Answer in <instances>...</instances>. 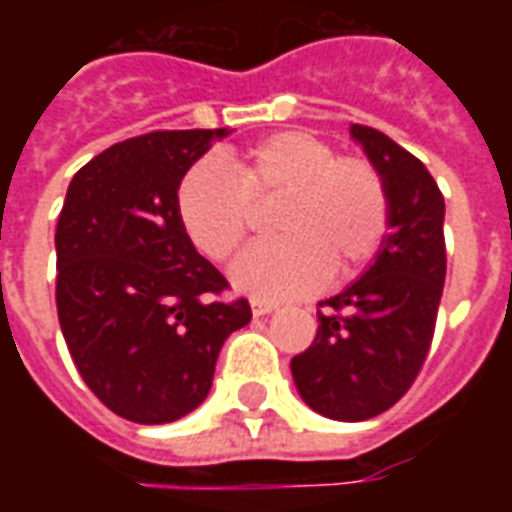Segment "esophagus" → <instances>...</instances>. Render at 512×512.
Masks as SVG:
<instances>
[{"label": "esophagus", "mask_w": 512, "mask_h": 512, "mask_svg": "<svg viewBox=\"0 0 512 512\" xmlns=\"http://www.w3.org/2000/svg\"><path fill=\"white\" fill-rule=\"evenodd\" d=\"M274 310H277V304H274V301L252 299V312H255L257 318H263V315H271Z\"/></svg>", "instance_id": "34e87169"}]
</instances>
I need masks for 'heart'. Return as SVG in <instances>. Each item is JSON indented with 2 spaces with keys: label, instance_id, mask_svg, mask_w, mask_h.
Instances as JSON below:
<instances>
[{
  "label": "heart",
  "instance_id": "1",
  "mask_svg": "<svg viewBox=\"0 0 512 512\" xmlns=\"http://www.w3.org/2000/svg\"><path fill=\"white\" fill-rule=\"evenodd\" d=\"M277 241L238 257L233 285L257 299L307 296L326 274L359 277L384 249L392 197L365 156H337L304 128L263 136L233 158V169L200 161L180 183V219L211 260H230L257 224L255 205H274Z\"/></svg>",
  "mask_w": 512,
  "mask_h": 512
}]
</instances>
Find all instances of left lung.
<instances>
[{
	"label": "left lung",
	"instance_id": "1",
	"mask_svg": "<svg viewBox=\"0 0 512 512\" xmlns=\"http://www.w3.org/2000/svg\"><path fill=\"white\" fill-rule=\"evenodd\" d=\"M351 134L389 186L392 227L365 277L318 304L315 340L290 370L312 411L362 422L395 406L428 359L447 249L444 197L428 167L378 128Z\"/></svg>",
	"mask_w": 512,
	"mask_h": 512
}]
</instances>
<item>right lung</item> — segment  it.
Listing matches in <instances>:
<instances>
[{"mask_svg": "<svg viewBox=\"0 0 512 512\" xmlns=\"http://www.w3.org/2000/svg\"><path fill=\"white\" fill-rule=\"evenodd\" d=\"M208 131H150L106 147L73 175L57 222V315L84 384L117 417L164 425L208 397L246 299L194 249L178 189Z\"/></svg>", "mask_w": 512, "mask_h": 512, "instance_id": "add662e5", "label": "right lung"}]
</instances>
